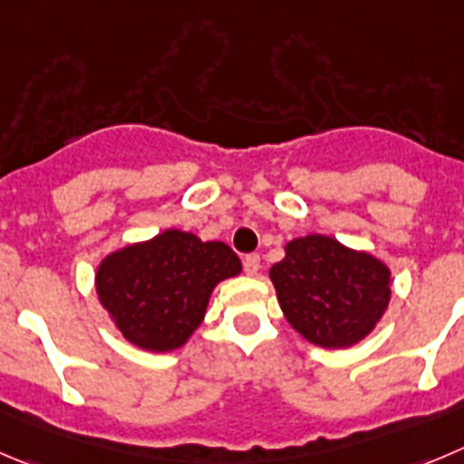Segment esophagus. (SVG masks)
<instances>
[{
	"mask_svg": "<svg viewBox=\"0 0 464 464\" xmlns=\"http://www.w3.org/2000/svg\"><path fill=\"white\" fill-rule=\"evenodd\" d=\"M246 276H257L259 273V255H246L244 257Z\"/></svg>",
	"mask_w": 464,
	"mask_h": 464,
	"instance_id": "1",
	"label": "esophagus"
}]
</instances>
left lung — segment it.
Here are the masks:
<instances>
[{"label": "left lung", "instance_id": "1", "mask_svg": "<svg viewBox=\"0 0 464 464\" xmlns=\"http://www.w3.org/2000/svg\"><path fill=\"white\" fill-rule=\"evenodd\" d=\"M271 280L291 328L324 348L367 337L390 303V268L324 235L286 244Z\"/></svg>", "mask_w": 464, "mask_h": 464}]
</instances>
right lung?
<instances>
[{"label":"right lung","mask_w":464,"mask_h":464,"mask_svg":"<svg viewBox=\"0 0 464 464\" xmlns=\"http://www.w3.org/2000/svg\"><path fill=\"white\" fill-rule=\"evenodd\" d=\"M241 262L220 241L166 229L109 255L95 276L97 295L116 328L145 351L179 348L200 325L211 289L239 276Z\"/></svg>","instance_id":"obj_1"}]
</instances>
